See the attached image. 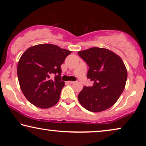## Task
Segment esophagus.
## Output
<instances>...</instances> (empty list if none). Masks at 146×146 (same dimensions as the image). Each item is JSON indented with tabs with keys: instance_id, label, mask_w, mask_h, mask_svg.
Instances as JSON below:
<instances>
[{
	"instance_id": "obj_1",
	"label": "esophagus",
	"mask_w": 146,
	"mask_h": 146,
	"mask_svg": "<svg viewBox=\"0 0 146 146\" xmlns=\"http://www.w3.org/2000/svg\"><path fill=\"white\" fill-rule=\"evenodd\" d=\"M67 83H70V84H73V83H75V81H68V82H67Z\"/></svg>"
}]
</instances>
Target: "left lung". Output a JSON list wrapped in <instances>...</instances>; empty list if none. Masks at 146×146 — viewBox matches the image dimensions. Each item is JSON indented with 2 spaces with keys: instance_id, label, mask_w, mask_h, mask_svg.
<instances>
[{
  "instance_id": "8db88e82",
  "label": "left lung",
  "mask_w": 146,
  "mask_h": 146,
  "mask_svg": "<svg viewBox=\"0 0 146 146\" xmlns=\"http://www.w3.org/2000/svg\"><path fill=\"white\" fill-rule=\"evenodd\" d=\"M78 54L89 67L87 78L92 87H84L78 94L80 104L91 112H98L112 106L126 85L128 73L122 59L105 48H92Z\"/></svg>"
}]
</instances>
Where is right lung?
I'll return each instance as SVG.
<instances>
[{
	"label": "right lung",
	"mask_w": 146,
	"mask_h": 146,
	"mask_svg": "<svg viewBox=\"0 0 146 146\" xmlns=\"http://www.w3.org/2000/svg\"><path fill=\"white\" fill-rule=\"evenodd\" d=\"M71 51L56 45L42 44L30 47L18 61L17 74L20 87L28 101L41 108L58 102L65 82L61 79V65ZM52 74H55L51 80Z\"/></svg>",
	"instance_id": "obj_1"
}]
</instances>
